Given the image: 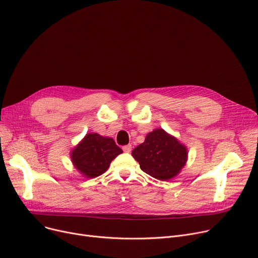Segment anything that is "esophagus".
<instances>
[{"instance_id": "1", "label": "esophagus", "mask_w": 258, "mask_h": 258, "mask_svg": "<svg viewBox=\"0 0 258 258\" xmlns=\"http://www.w3.org/2000/svg\"><path fill=\"white\" fill-rule=\"evenodd\" d=\"M122 150H123V152H125V153H130V152L132 151V145H131V144L124 145V147L122 148Z\"/></svg>"}]
</instances>
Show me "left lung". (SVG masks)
<instances>
[{"label": "left lung", "instance_id": "obj_1", "mask_svg": "<svg viewBox=\"0 0 258 258\" xmlns=\"http://www.w3.org/2000/svg\"><path fill=\"white\" fill-rule=\"evenodd\" d=\"M132 155L144 173L162 181L177 176L187 159L184 145L162 128L149 133Z\"/></svg>", "mask_w": 258, "mask_h": 258}]
</instances>
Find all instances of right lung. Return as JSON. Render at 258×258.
<instances>
[{
  "label": "right lung",
  "instance_id": "add662e5",
  "mask_svg": "<svg viewBox=\"0 0 258 258\" xmlns=\"http://www.w3.org/2000/svg\"><path fill=\"white\" fill-rule=\"evenodd\" d=\"M122 150L113 138H106L97 133L87 134L72 151V161L76 169L86 178L102 175Z\"/></svg>",
  "mask_w": 258,
  "mask_h": 258
}]
</instances>
